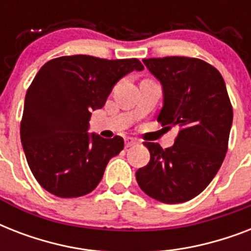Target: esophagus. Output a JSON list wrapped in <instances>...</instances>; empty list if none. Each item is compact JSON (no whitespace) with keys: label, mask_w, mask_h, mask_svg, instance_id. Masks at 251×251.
<instances>
[{"label":"esophagus","mask_w":251,"mask_h":251,"mask_svg":"<svg viewBox=\"0 0 251 251\" xmlns=\"http://www.w3.org/2000/svg\"><path fill=\"white\" fill-rule=\"evenodd\" d=\"M138 143L137 139H134V138H126L125 139V147L126 149H129V147H133Z\"/></svg>","instance_id":"esophagus-1"}]
</instances>
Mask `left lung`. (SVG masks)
<instances>
[{
  "instance_id": "1",
  "label": "left lung",
  "mask_w": 251,
  "mask_h": 251,
  "mask_svg": "<svg viewBox=\"0 0 251 251\" xmlns=\"http://www.w3.org/2000/svg\"><path fill=\"white\" fill-rule=\"evenodd\" d=\"M143 62L163 84L157 122L179 131L169 149L143 143L151 159L137 171V182L156 201L187 202L208 186L226 157L233 120L226 82L218 69L199 58L169 56Z\"/></svg>"
}]
</instances>
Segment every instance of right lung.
I'll return each mask as SVG.
<instances>
[{"mask_svg":"<svg viewBox=\"0 0 251 251\" xmlns=\"http://www.w3.org/2000/svg\"><path fill=\"white\" fill-rule=\"evenodd\" d=\"M143 70L138 58L105 60L86 54L53 58L25 94L21 141L36 181L50 194L76 198L94 190L124 139L88 135L91 110L104 106L122 76Z\"/></svg>","mask_w":251,"mask_h":251,"instance_id":"add662e5","label":"right lung"}]
</instances>
